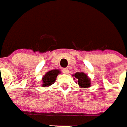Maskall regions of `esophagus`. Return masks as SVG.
Instances as JSON below:
<instances>
[{"instance_id": "1", "label": "esophagus", "mask_w": 127, "mask_h": 127, "mask_svg": "<svg viewBox=\"0 0 127 127\" xmlns=\"http://www.w3.org/2000/svg\"><path fill=\"white\" fill-rule=\"evenodd\" d=\"M62 71H63V73H65V74H67V73H68V69L67 68H63Z\"/></svg>"}]
</instances>
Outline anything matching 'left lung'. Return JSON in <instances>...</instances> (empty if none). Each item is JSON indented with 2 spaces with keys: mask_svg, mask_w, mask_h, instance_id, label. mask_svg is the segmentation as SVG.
<instances>
[{
  "mask_svg": "<svg viewBox=\"0 0 127 127\" xmlns=\"http://www.w3.org/2000/svg\"><path fill=\"white\" fill-rule=\"evenodd\" d=\"M73 76L78 79V83L81 88H88L90 86V80L84 73H76Z\"/></svg>",
  "mask_w": 127,
  "mask_h": 127,
  "instance_id": "left-lung-1",
  "label": "left lung"
}]
</instances>
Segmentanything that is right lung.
Here are the masks:
<instances>
[{"label":"right lung","mask_w":127,"mask_h":127,"mask_svg":"<svg viewBox=\"0 0 127 127\" xmlns=\"http://www.w3.org/2000/svg\"><path fill=\"white\" fill-rule=\"evenodd\" d=\"M59 73H60V71L56 70V69L47 72L46 74L43 76V78H42L43 87L49 86V85H52L56 81V77H57Z\"/></svg>","instance_id":"right-lung-1"}]
</instances>
